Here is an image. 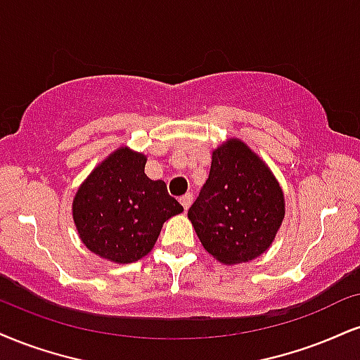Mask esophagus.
Here are the masks:
<instances>
[{"label":"esophagus","mask_w":360,"mask_h":360,"mask_svg":"<svg viewBox=\"0 0 360 360\" xmlns=\"http://www.w3.org/2000/svg\"><path fill=\"white\" fill-rule=\"evenodd\" d=\"M179 202H181V205H183L184 210L188 211L189 206H191V202H193V194L188 193V194H184V196H181L179 198Z\"/></svg>","instance_id":"1"}]
</instances>
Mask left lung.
Masks as SVG:
<instances>
[{
    "label": "left lung",
    "instance_id": "1",
    "mask_svg": "<svg viewBox=\"0 0 360 360\" xmlns=\"http://www.w3.org/2000/svg\"><path fill=\"white\" fill-rule=\"evenodd\" d=\"M211 257L238 265L262 257L285 218V196L268 164L246 142L229 137L211 155L210 177L188 211Z\"/></svg>",
    "mask_w": 360,
    "mask_h": 360
}]
</instances>
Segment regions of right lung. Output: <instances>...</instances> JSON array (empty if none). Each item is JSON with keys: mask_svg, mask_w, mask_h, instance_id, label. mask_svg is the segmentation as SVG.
Here are the masks:
<instances>
[{"mask_svg": "<svg viewBox=\"0 0 360 360\" xmlns=\"http://www.w3.org/2000/svg\"><path fill=\"white\" fill-rule=\"evenodd\" d=\"M147 155L122 146L79 186L72 216L82 243L107 262L129 265L154 248L164 221L183 213L166 183L144 172Z\"/></svg>", "mask_w": 360, "mask_h": 360, "instance_id": "1", "label": "right lung"}]
</instances>
